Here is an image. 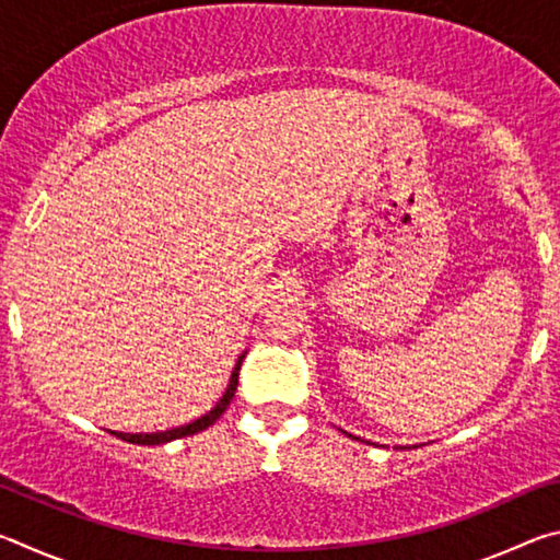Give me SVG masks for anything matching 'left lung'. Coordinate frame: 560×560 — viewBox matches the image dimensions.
I'll list each match as a JSON object with an SVG mask.
<instances>
[{
  "mask_svg": "<svg viewBox=\"0 0 560 560\" xmlns=\"http://www.w3.org/2000/svg\"><path fill=\"white\" fill-rule=\"evenodd\" d=\"M350 438H353V434H350ZM355 440H360V438H355Z\"/></svg>",
  "mask_w": 560,
  "mask_h": 560,
  "instance_id": "left-lung-1",
  "label": "left lung"
}]
</instances>
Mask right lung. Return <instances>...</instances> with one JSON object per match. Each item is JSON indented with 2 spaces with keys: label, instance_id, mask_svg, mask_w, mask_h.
I'll list each match as a JSON object with an SVG mask.
<instances>
[{
  "label": "right lung",
  "instance_id": "1",
  "mask_svg": "<svg viewBox=\"0 0 560 560\" xmlns=\"http://www.w3.org/2000/svg\"><path fill=\"white\" fill-rule=\"evenodd\" d=\"M244 355H246V350L240 358H236V365H234V371L230 375V385H226V390L220 397V402H217L210 412L197 417V420L187 422V424H179V428H173V430H163V432H136V434H132V432H116V430H108V432L116 434V438H120V440H126V442L148 444V447H150V444H165V442H173V440H179V438H187V434H197V432L207 430L210 424L220 420L222 412L226 410V405L232 402V397L236 393V383H240V368H242Z\"/></svg>",
  "mask_w": 560,
  "mask_h": 560
}]
</instances>
